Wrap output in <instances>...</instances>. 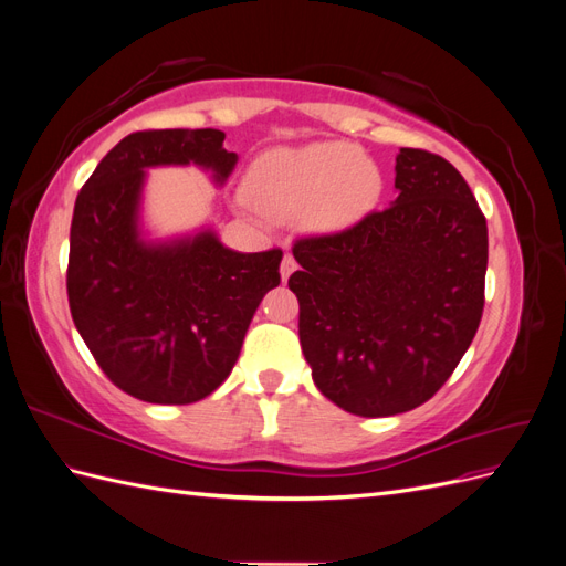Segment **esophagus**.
Masks as SVG:
<instances>
[{
    "label": "esophagus",
    "mask_w": 566,
    "mask_h": 566,
    "mask_svg": "<svg viewBox=\"0 0 566 566\" xmlns=\"http://www.w3.org/2000/svg\"><path fill=\"white\" fill-rule=\"evenodd\" d=\"M297 269V262H295V256L293 254H285L283 256V262H281V279L283 281H287L290 276H293V271Z\"/></svg>",
    "instance_id": "esophagus-1"
}]
</instances>
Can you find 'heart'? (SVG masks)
<instances>
[{
	"label": "heart",
	"mask_w": 566,
	"mask_h": 566,
	"mask_svg": "<svg viewBox=\"0 0 566 566\" xmlns=\"http://www.w3.org/2000/svg\"><path fill=\"white\" fill-rule=\"evenodd\" d=\"M382 193V175L347 142L271 148L248 172V198L269 219H304L316 233H337L364 219Z\"/></svg>",
	"instance_id": "heart-1"
}]
</instances>
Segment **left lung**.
Listing matches in <instances>:
<instances>
[{
    "label": "left lung",
    "instance_id": "8db88e82",
    "mask_svg": "<svg viewBox=\"0 0 566 566\" xmlns=\"http://www.w3.org/2000/svg\"><path fill=\"white\" fill-rule=\"evenodd\" d=\"M397 200L354 227L306 235L287 285L300 342L325 399L385 418L432 399L468 352L484 312L486 217L458 169L401 148Z\"/></svg>",
    "mask_w": 566,
    "mask_h": 566
}]
</instances>
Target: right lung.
<instances>
[{"label": "right lung", "instance_id": "right-lung-1", "mask_svg": "<svg viewBox=\"0 0 566 566\" xmlns=\"http://www.w3.org/2000/svg\"><path fill=\"white\" fill-rule=\"evenodd\" d=\"M219 129H146L125 136L82 186L71 224L67 304L108 380L148 403H193L229 378L248 325L281 283L279 248L235 252L212 231L146 243L139 202L148 167L212 169L238 156Z\"/></svg>", "mask_w": 566, "mask_h": 566}]
</instances>
